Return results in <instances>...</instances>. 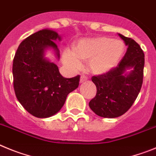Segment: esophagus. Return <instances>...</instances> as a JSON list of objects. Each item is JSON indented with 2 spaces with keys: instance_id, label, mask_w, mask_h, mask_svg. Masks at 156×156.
Segmentation results:
<instances>
[{
  "instance_id": "34e87169",
  "label": "esophagus",
  "mask_w": 156,
  "mask_h": 156,
  "mask_svg": "<svg viewBox=\"0 0 156 156\" xmlns=\"http://www.w3.org/2000/svg\"><path fill=\"white\" fill-rule=\"evenodd\" d=\"M87 80H88V77L85 76V75H81V78H80V82H81V83H82V82L87 81Z\"/></svg>"
}]
</instances>
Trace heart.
<instances>
[{"label":"heart","mask_w":156,"mask_h":156,"mask_svg":"<svg viewBox=\"0 0 156 156\" xmlns=\"http://www.w3.org/2000/svg\"><path fill=\"white\" fill-rule=\"evenodd\" d=\"M125 46L121 40L101 37L82 40L74 47L73 52L64 54V61L74 68L81 66L80 60L88 61V67L94 74L102 75L115 68L121 60Z\"/></svg>","instance_id":"b5f03b06"}]
</instances>
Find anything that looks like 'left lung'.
<instances>
[{"label": "left lung", "instance_id": "1", "mask_svg": "<svg viewBox=\"0 0 156 156\" xmlns=\"http://www.w3.org/2000/svg\"><path fill=\"white\" fill-rule=\"evenodd\" d=\"M127 50L117 67L106 74L93 76L96 95L89 102V107L96 115L115 118L124 114L131 107L143 83L144 54L138 43L119 34ZM132 68L129 73L126 69Z\"/></svg>", "mask_w": 156, "mask_h": 156}]
</instances>
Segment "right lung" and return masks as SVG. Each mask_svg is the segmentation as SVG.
I'll list each match as a JSON object with an SVG mask.
<instances>
[{"instance_id": "right-lung-1", "label": "right lung", "mask_w": 156, "mask_h": 156, "mask_svg": "<svg viewBox=\"0 0 156 156\" xmlns=\"http://www.w3.org/2000/svg\"><path fill=\"white\" fill-rule=\"evenodd\" d=\"M57 40L61 38L55 31H38L20 43L13 60L15 95L22 106L38 118L50 117L60 111L68 94L79 85V75L64 78L58 67L44 57L45 50L53 48L60 58L54 43Z\"/></svg>"}]
</instances>
